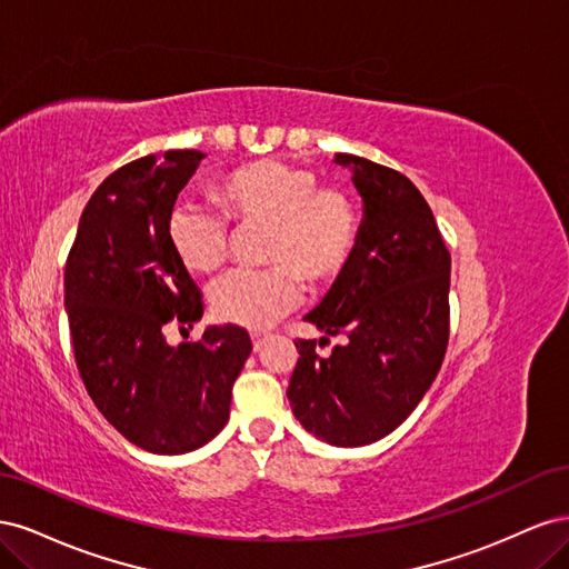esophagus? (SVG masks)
<instances>
[{"mask_svg": "<svg viewBox=\"0 0 569 569\" xmlns=\"http://www.w3.org/2000/svg\"><path fill=\"white\" fill-rule=\"evenodd\" d=\"M266 341H268V332H263V330H253V332H251L253 351H261V349L266 347Z\"/></svg>", "mask_w": 569, "mask_h": 569, "instance_id": "esophagus-1", "label": "esophagus"}]
</instances>
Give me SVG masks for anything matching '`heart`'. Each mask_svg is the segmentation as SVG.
Here are the masks:
<instances>
[{"instance_id": "b5f03b06", "label": "heart", "mask_w": 569, "mask_h": 569, "mask_svg": "<svg viewBox=\"0 0 569 569\" xmlns=\"http://www.w3.org/2000/svg\"><path fill=\"white\" fill-rule=\"evenodd\" d=\"M209 206L178 203L168 218V242L189 272H216L228 256L232 220L266 228L261 270H232L209 289L218 320L266 330L308 289L330 287L353 261L360 209L349 189L320 184L313 168L282 159L244 163L213 182Z\"/></svg>"}]
</instances>
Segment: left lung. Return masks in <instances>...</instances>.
Wrapping results in <instances>:
<instances>
[{
	"instance_id": "left-lung-1",
	"label": "left lung",
	"mask_w": 569,
	"mask_h": 569,
	"mask_svg": "<svg viewBox=\"0 0 569 569\" xmlns=\"http://www.w3.org/2000/svg\"><path fill=\"white\" fill-rule=\"evenodd\" d=\"M335 161L353 170L363 222L353 261L306 320L320 343H343L322 358L316 339H297L287 399L306 432L351 449L393 432L432 387L449 347L451 253L403 173L353 153Z\"/></svg>"
}]
</instances>
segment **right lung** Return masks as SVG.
<instances>
[{"mask_svg":"<svg viewBox=\"0 0 569 569\" xmlns=\"http://www.w3.org/2000/svg\"><path fill=\"white\" fill-rule=\"evenodd\" d=\"M206 157L149 153L120 166L80 216L66 261V313L90 399L120 435L149 453L209 443L230 418L232 385L251 353L244 327H206L168 347V325L203 316L201 291L168 242L180 189Z\"/></svg>","mask_w":569,"mask_h":569,"instance_id":"obj_1","label":"right lung"}]
</instances>
